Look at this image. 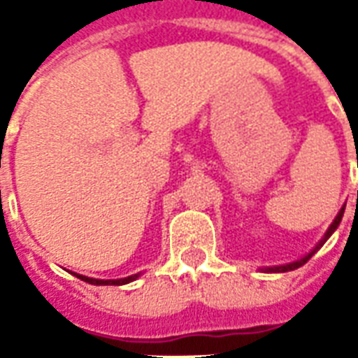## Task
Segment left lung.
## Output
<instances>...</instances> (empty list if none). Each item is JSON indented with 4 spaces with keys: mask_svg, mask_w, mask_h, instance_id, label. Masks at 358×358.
<instances>
[{
    "mask_svg": "<svg viewBox=\"0 0 358 358\" xmlns=\"http://www.w3.org/2000/svg\"><path fill=\"white\" fill-rule=\"evenodd\" d=\"M343 210H345V205H343V207H341V209H339V213H338V217L334 218V222H331L330 224V228H328V230H326V234H324V238L320 241H318V243H316L315 248H313V251H308L307 255L305 257H301V259H297V261H293V263H285V264H278V266H263V272H289V270H295V268H299V266H303V264L307 263L308 259H310V257L315 255L316 251H318V249L322 248L324 243H326V241H328V238H330L331 234L336 232V230H338V226H339V222H341V218H343Z\"/></svg>",
    "mask_w": 358,
    "mask_h": 358,
    "instance_id": "8db88e82",
    "label": "left lung"
}]
</instances>
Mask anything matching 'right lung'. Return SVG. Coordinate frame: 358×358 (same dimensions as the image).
<instances>
[{
	"label": "right lung",
	"mask_w": 358,
	"mask_h": 358,
	"mask_svg": "<svg viewBox=\"0 0 358 358\" xmlns=\"http://www.w3.org/2000/svg\"><path fill=\"white\" fill-rule=\"evenodd\" d=\"M73 274L76 278H80V280H84V282H88V284H92V285H124V284H130V282H134V280H138L141 272H138V274H132V276L118 278V280H97V278L82 276V274H76V272H73Z\"/></svg>",
	"instance_id": "obj_1"
}]
</instances>
